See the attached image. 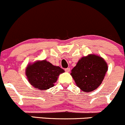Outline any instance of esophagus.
Returning a JSON list of instances; mask_svg holds the SVG:
<instances>
[{"label":"esophagus","instance_id":"esophagus-1","mask_svg":"<svg viewBox=\"0 0 125 125\" xmlns=\"http://www.w3.org/2000/svg\"><path fill=\"white\" fill-rule=\"evenodd\" d=\"M64 70H65V71L66 72H70V68H66V69H64Z\"/></svg>","mask_w":125,"mask_h":125}]
</instances>
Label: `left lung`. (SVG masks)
<instances>
[{
  "instance_id": "1",
  "label": "left lung",
  "mask_w": 125,
  "mask_h": 125,
  "mask_svg": "<svg viewBox=\"0 0 125 125\" xmlns=\"http://www.w3.org/2000/svg\"><path fill=\"white\" fill-rule=\"evenodd\" d=\"M107 70V64L102 57L89 55L79 60L71 75L80 89L89 92L102 84Z\"/></svg>"
}]
</instances>
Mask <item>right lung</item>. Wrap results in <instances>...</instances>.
Returning a JSON list of instances; mask_svg holds the SVG:
<instances>
[{
    "label": "right lung",
    "mask_w": 125,
    "mask_h": 125,
    "mask_svg": "<svg viewBox=\"0 0 125 125\" xmlns=\"http://www.w3.org/2000/svg\"><path fill=\"white\" fill-rule=\"evenodd\" d=\"M63 72L64 70L61 67L43 60L28 65L25 73L28 81L33 87L40 90H46L54 86L58 76Z\"/></svg>",
    "instance_id": "1"
}]
</instances>
